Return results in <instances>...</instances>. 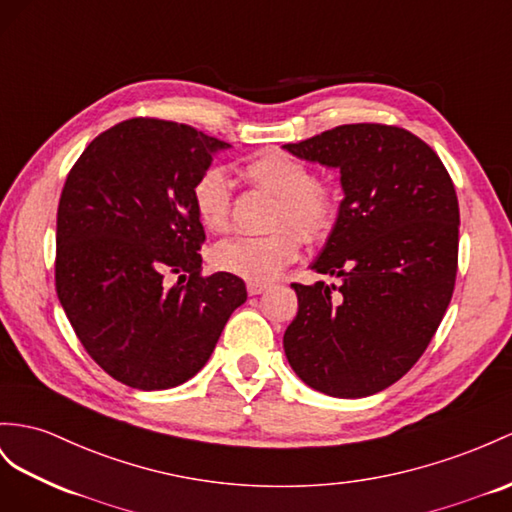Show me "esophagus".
Instances as JSON below:
<instances>
[{"label":"esophagus","mask_w":512,"mask_h":512,"mask_svg":"<svg viewBox=\"0 0 512 512\" xmlns=\"http://www.w3.org/2000/svg\"><path fill=\"white\" fill-rule=\"evenodd\" d=\"M268 283H257V281H248L246 283V290H248V294L251 296H257V294H264L266 290H268Z\"/></svg>","instance_id":"34e87169"}]
</instances>
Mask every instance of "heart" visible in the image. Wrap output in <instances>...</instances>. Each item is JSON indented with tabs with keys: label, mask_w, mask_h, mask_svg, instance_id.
I'll return each instance as SVG.
<instances>
[{
	"label": "heart",
	"mask_w": 512,
	"mask_h": 512,
	"mask_svg": "<svg viewBox=\"0 0 512 512\" xmlns=\"http://www.w3.org/2000/svg\"><path fill=\"white\" fill-rule=\"evenodd\" d=\"M240 175L253 188L277 196L272 227L277 233L253 238L238 235L220 242L212 261L222 272L246 281L266 283L281 274L300 251V234L307 242H318L331 231L337 214L335 192L320 179H313L309 166L281 149H266L244 162ZM194 212L207 231L222 233L231 216V181L220 168H207L192 188ZM290 226L295 231L283 230Z\"/></svg>",
	"instance_id": "heart-1"
}]
</instances>
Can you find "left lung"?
Listing matches in <instances>:
<instances>
[{"label":"left lung","mask_w":512,"mask_h":512,"mask_svg":"<svg viewBox=\"0 0 512 512\" xmlns=\"http://www.w3.org/2000/svg\"><path fill=\"white\" fill-rule=\"evenodd\" d=\"M283 149L339 168L344 201L311 270L292 283L285 357L311 389L363 398L409 372L437 333L458 268V199L439 155L396 125H339Z\"/></svg>","instance_id":"8db88e82"}]
</instances>
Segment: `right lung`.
<instances>
[{"label":"right lung","mask_w":512,"mask_h":512,"mask_svg":"<svg viewBox=\"0 0 512 512\" xmlns=\"http://www.w3.org/2000/svg\"><path fill=\"white\" fill-rule=\"evenodd\" d=\"M231 144L190 125L129 119L88 144L64 181L56 292L103 372L142 391L186 383L212 357L246 285L201 274L192 188ZM180 279L166 288L163 279Z\"/></svg>","instance_id":"1"}]
</instances>
